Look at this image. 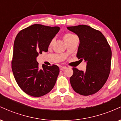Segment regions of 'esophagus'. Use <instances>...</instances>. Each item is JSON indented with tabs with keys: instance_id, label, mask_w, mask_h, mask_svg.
I'll return each mask as SVG.
<instances>
[{
	"instance_id": "34e87169",
	"label": "esophagus",
	"mask_w": 121,
	"mask_h": 121,
	"mask_svg": "<svg viewBox=\"0 0 121 121\" xmlns=\"http://www.w3.org/2000/svg\"><path fill=\"white\" fill-rule=\"evenodd\" d=\"M66 66H61L60 67V70H64V69H66Z\"/></svg>"
}]
</instances>
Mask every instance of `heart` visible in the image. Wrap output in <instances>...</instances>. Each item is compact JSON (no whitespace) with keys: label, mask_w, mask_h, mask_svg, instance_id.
Segmentation results:
<instances>
[{"label":"heart","mask_w":121,"mask_h":121,"mask_svg":"<svg viewBox=\"0 0 121 121\" xmlns=\"http://www.w3.org/2000/svg\"><path fill=\"white\" fill-rule=\"evenodd\" d=\"M75 35H74L72 34H70V33H66V34H65L64 35V40L65 41H68V40H70V39H72V37H74ZM54 40L52 39V40H51V43H50V45H51V44H52Z\"/></svg>","instance_id":"heart-1"}]
</instances>
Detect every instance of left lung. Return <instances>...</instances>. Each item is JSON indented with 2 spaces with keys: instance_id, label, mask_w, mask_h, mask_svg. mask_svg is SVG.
Returning a JSON list of instances; mask_svg holds the SVG:
<instances>
[{
  "instance_id": "left-lung-1",
  "label": "left lung",
  "mask_w": 121,
  "mask_h": 121,
  "mask_svg": "<svg viewBox=\"0 0 121 121\" xmlns=\"http://www.w3.org/2000/svg\"><path fill=\"white\" fill-rule=\"evenodd\" d=\"M78 36L77 57L86 62L85 71L73 68L70 82L73 90L83 95L93 94L102 88L110 72L112 51L104 35L86 25L68 27Z\"/></svg>"
}]
</instances>
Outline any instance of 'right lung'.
<instances>
[{
    "label": "right lung",
    "instance_id": "1",
    "mask_svg": "<svg viewBox=\"0 0 121 121\" xmlns=\"http://www.w3.org/2000/svg\"><path fill=\"white\" fill-rule=\"evenodd\" d=\"M59 27L34 24L20 30L13 44L12 70L16 82L26 93L39 97L54 87L60 70L56 65L39 68V54L48 52L51 40L59 32Z\"/></svg>",
    "mask_w": 121,
    "mask_h": 121
}]
</instances>
